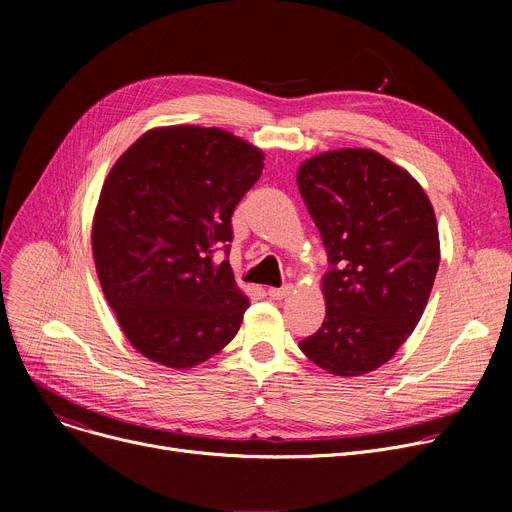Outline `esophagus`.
<instances>
[{"mask_svg":"<svg viewBox=\"0 0 512 512\" xmlns=\"http://www.w3.org/2000/svg\"><path fill=\"white\" fill-rule=\"evenodd\" d=\"M290 292H292V286H290V284H286V286H282V288H270V290H267V294H270V297H272L274 301L286 299Z\"/></svg>","mask_w":512,"mask_h":512,"instance_id":"1","label":"esophagus"}]
</instances>
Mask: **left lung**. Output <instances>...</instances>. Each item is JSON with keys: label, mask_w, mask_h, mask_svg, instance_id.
<instances>
[{"label": "left lung", "mask_w": 512, "mask_h": 512, "mask_svg": "<svg viewBox=\"0 0 512 512\" xmlns=\"http://www.w3.org/2000/svg\"><path fill=\"white\" fill-rule=\"evenodd\" d=\"M297 184L332 265L324 324L299 346L317 367L357 378L419 324L440 265L436 213L421 184L373 149L313 155Z\"/></svg>", "instance_id": "obj_1"}]
</instances>
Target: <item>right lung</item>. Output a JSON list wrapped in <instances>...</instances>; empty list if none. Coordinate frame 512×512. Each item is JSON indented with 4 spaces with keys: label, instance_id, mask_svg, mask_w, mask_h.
<instances>
[{
    "label": "right lung",
    "instance_id": "right-lung-1",
    "mask_svg": "<svg viewBox=\"0 0 512 512\" xmlns=\"http://www.w3.org/2000/svg\"><path fill=\"white\" fill-rule=\"evenodd\" d=\"M263 151L222 128L159 126L107 174L93 259L128 342L153 363L191 369L236 336L249 307L230 263L232 213L259 180Z\"/></svg>",
    "mask_w": 512,
    "mask_h": 512
}]
</instances>
